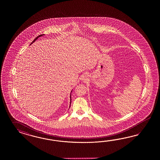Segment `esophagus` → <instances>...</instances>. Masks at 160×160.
<instances>
[{"label":"esophagus","instance_id":"obj_1","mask_svg":"<svg viewBox=\"0 0 160 160\" xmlns=\"http://www.w3.org/2000/svg\"><path fill=\"white\" fill-rule=\"evenodd\" d=\"M87 76H86V75H84V76H82V80H86L87 79Z\"/></svg>","mask_w":160,"mask_h":160}]
</instances>
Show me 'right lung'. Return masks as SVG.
Listing matches in <instances>:
<instances>
[{
    "label": "right lung",
    "instance_id": "1",
    "mask_svg": "<svg viewBox=\"0 0 160 160\" xmlns=\"http://www.w3.org/2000/svg\"><path fill=\"white\" fill-rule=\"evenodd\" d=\"M44 34H40V35H39V36H38L36 38H35L34 39V40L32 42V43L30 44V45L32 44L33 43H34V42L37 40V39H38L39 38H40V37H41V36H43ZM72 90L71 91V92H70V106H69V108H70V104H71V101H72V98H71V94H72Z\"/></svg>",
    "mask_w": 160,
    "mask_h": 160
}]
</instances>
